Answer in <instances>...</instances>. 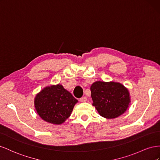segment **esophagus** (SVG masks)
<instances>
[{
	"label": "esophagus",
	"instance_id": "34e87169",
	"mask_svg": "<svg viewBox=\"0 0 160 160\" xmlns=\"http://www.w3.org/2000/svg\"><path fill=\"white\" fill-rule=\"evenodd\" d=\"M80 101L82 102H85L87 101V98H86V97H82L80 98Z\"/></svg>",
	"mask_w": 160,
	"mask_h": 160
}]
</instances>
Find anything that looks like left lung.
I'll use <instances>...</instances> for the list:
<instances>
[{
  "mask_svg": "<svg viewBox=\"0 0 160 160\" xmlns=\"http://www.w3.org/2000/svg\"><path fill=\"white\" fill-rule=\"evenodd\" d=\"M90 91L92 105L100 116L106 118L119 117L131 102L128 89L121 83L97 81L91 85Z\"/></svg>",
  "mask_w": 160,
  "mask_h": 160,
  "instance_id": "obj_1",
  "label": "left lung"
}]
</instances>
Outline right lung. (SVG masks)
<instances>
[{"label": "right lung", "instance_id": "obj_1", "mask_svg": "<svg viewBox=\"0 0 160 160\" xmlns=\"http://www.w3.org/2000/svg\"><path fill=\"white\" fill-rule=\"evenodd\" d=\"M78 100L61 84L44 88L36 95L35 110L43 120L55 125L65 122Z\"/></svg>", "mask_w": 160, "mask_h": 160}]
</instances>
